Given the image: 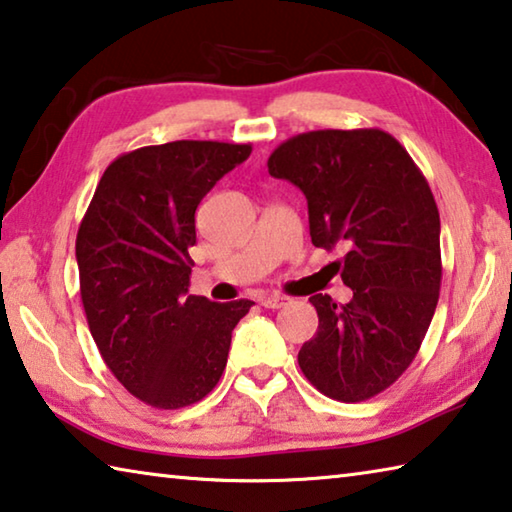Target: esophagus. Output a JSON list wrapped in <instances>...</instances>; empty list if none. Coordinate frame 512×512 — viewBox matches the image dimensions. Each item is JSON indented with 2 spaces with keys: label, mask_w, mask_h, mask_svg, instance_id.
<instances>
[{
  "label": "esophagus",
  "mask_w": 512,
  "mask_h": 512,
  "mask_svg": "<svg viewBox=\"0 0 512 512\" xmlns=\"http://www.w3.org/2000/svg\"><path fill=\"white\" fill-rule=\"evenodd\" d=\"M259 302H262V307H266V309H280L284 305H289V298L287 296H264Z\"/></svg>",
  "instance_id": "obj_1"
}]
</instances>
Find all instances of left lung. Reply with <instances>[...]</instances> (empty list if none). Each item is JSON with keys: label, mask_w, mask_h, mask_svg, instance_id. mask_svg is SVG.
<instances>
[{"label": "left lung", "mask_w": 512, "mask_h": 512, "mask_svg": "<svg viewBox=\"0 0 512 512\" xmlns=\"http://www.w3.org/2000/svg\"><path fill=\"white\" fill-rule=\"evenodd\" d=\"M268 173L302 189L316 248H343L345 305L309 302L318 332L302 345V375L339 402L386 391L411 366L438 305L440 214L427 178L379 128L309 131L282 142Z\"/></svg>", "instance_id": "left-lung-1"}]
</instances>
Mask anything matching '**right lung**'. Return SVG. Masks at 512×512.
<instances>
[{"label": "right lung", "instance_id": "right-lung-1", "mask_svg": "<svg viewBox=\"0 0 512 512\" xmlns=\"http://www.w3.org/2000/svg\"><path fill=\"white\" fill-rule=\"evenodd\" d=\"M253 146L178 140L108 164L76 235L90 334L119 384L153 409H183L219 384L250 300L189 296L196 207Z\"/></svg>", "mask_w": 512, "mask_h": 512}]
</instances>
